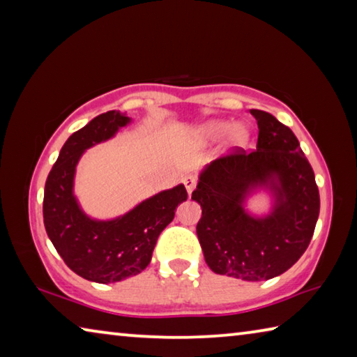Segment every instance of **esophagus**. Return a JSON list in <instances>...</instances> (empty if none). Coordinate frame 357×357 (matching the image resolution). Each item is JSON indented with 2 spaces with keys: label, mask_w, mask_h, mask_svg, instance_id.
<instances>
[{
  "label": "esophagus",
  "mask_w": 357,
  "mask_h": 357,
  "mask_svg": "<svg viewBox=\"0 0 357 357\" xmlns=\"http://www.w3.org/2000/svg\"><path fill=\"white\" fill-rule=\"evenodd\" d=\"M183 183L185 185L187 193H189V195H190V193L193 192V189H195V185H197V176H193V174H187V176L183 178Z\"/></svg>",
  "instance_id": "34e87169"
}]
</instances>
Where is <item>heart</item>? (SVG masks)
I'll return each instance as SVG.
<instances>
[{
  "label": "heart",
  "instance_id": "1",
  "mask_svg": "<svg viewBox=\"0 0 357 357\" xmlns=\"http://www.w3.org/2000/svg\"><path fill=\"white\" fill-rule=\"evenodd\" d=\"M228 134V142L231 143L233 148H244L250 140V132L244 124H231L228 121H209L203 124L200 129L195 132V140L204 144L217 140V138Z\"/></svg>",
  "mask_w": 357,
  "mask_h": 357
}]
</instances>
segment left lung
<instances>
[{
	"label": "left lung",
	"instance_id": "left-lung-1",
	"mask_svg": "<svg viewBox=\"0 0 357 357\" xmlns=\"http://www.w3.org/2000/svg\"><path fill=\"white\" fill-rule=\"evenodd\" d=\"M250 113L258 124L257 149H236L204 167L192 200L202 206L197 236L211 271L259 282L285 273L309 247L319 193L293 130L268 112ZM258 188L275 198L271 213L261 218L243 206Z\"/></svg>",
	"mask_w": 357,
	"mask_h": 357
}]
</instances>
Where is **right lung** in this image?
I'll return each mask as SVG.
<instances>
[{"instance_id":"right-lung-1","label":"right lung","mask_w":357,"mask_h":357,"mask_svg":"<svg viewBox=\"0 0 357 357\" xmlns=\"http://www.w3.org/2000/svg\"><path fill=\"white\" fill-rule=\"evenodd\" d=\"M112 110L72 134L48 173L44 192L45 231L64 263L83 279L96 283L121 282L140 274L153 257L157 238L173 220L178 204L187 200L183 184L162 190L112 220H96L83 213L74 195L75 168L88 148L110 140L130 123Z\"/></svg>"}]
</instances>
